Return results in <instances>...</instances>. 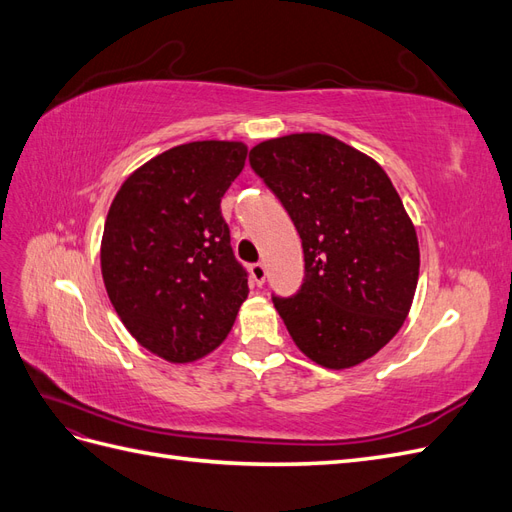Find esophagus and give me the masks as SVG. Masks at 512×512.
<instances>
[{
	"label": "esophagus",
	"instance_id": "obj_1",
	"mask_svg": "<svg viewBox=\"0 0 512 512\" xmlns=\"http://www.w3.org/2000/svg\"><path fill=\"white\" fill-rule=\"evenodd\" d=\"M250 273H252V280H254L256 286L265 284L267 269H265V265H262V262H256V265H252V267H250Z\"/></svg>",
	"mask_w": 512,
	"mask_h": 512
}]
</instances>
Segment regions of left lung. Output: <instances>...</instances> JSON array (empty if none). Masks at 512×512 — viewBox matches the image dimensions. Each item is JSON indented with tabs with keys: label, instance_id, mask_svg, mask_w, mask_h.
Listing matches in <instances>:
<instances>
[{
	"label": "left lung",
	"instance_id": "8db88e82",
	"mask_svg": "<svg viewBox=\"0 0 512 512\" xmlns=\"http://www.w3.org/2000/svg\"><path fill=\"white\" fill-rule=\"evenodd\" d=\"M250 164L303 241L301 290L273 297L292 342L320 367L361 365L408 318L421 269L416 228L389 175L367 153L318 132L262 141Z\"/></svg>",
	"mask_w": 512,
	"mask_h": 512
}]
</instances>
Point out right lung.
Listing matches in <instances>:
<instances>
[{
  "instance_id": "add662e5",
  "label": "right lung",
  "mask_w": 512,
  "mask_h": 512,
  "mask_svg": "<svg viewBox=\"0 0 512 512\" xmlns=\"http://www.w3.org/2000/svg\"><path fill=\"white\" fill-rule=\"evenodd\" d=\"M245 158L241 141L177 145L138 166L108 209V299L136 342L164 361L213 352L250 294L220 209Z\"/></svg>"
}]
</instances>
